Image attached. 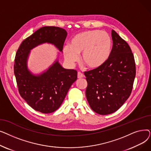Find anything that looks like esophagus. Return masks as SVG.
Wrapping results in <instances>:
<instances>
[{"label":"esophagus","instance_id":"obj_1","mask_svg":"<svg viewBox=\"0 0 151 151\" xmlns=\"http://www.w3.org/2000/svg\"><path fill=\"white\" fill-rule=\"evenodd\" d=\"M84 76V75L82 73H81L80 71H78V79L82 78H83Z\"/></svg>","mask_w":151,"mask_h":151}]
</instances>
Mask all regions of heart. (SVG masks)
I'll return each instance as SVG.
<instances>
[{"label": "heart", "instance_id": "1", "mask_svg": "<svg viewBox=\"0 0 151 151\" xmlns=\"http://www.w3.org/2000/svg\"><path fill=\"white\" fill-rule=\"evenodd\" d=\"M112 40L105 31L91 30L74 35L69 46L63 47V52L65 60L70 65H74L82 53L81 62L91 69L101 67L108 60L112 51Z\"/></svg>", "mask_w": 151, "mask_h": 151}]
</instances>
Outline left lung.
<instances>
[{
    "mask_svg": "<svg viewBox=\"0 0 151 151\" xmlns=\"http://www.w3.org/2000/svg\"><path fill=\"white\" fill-rule=\"evenodd\" d=\"M113 47L108 60L100 68L85 71L88 86L86 96L90 107L101 115L120 108L130 96L136 67L128 43L114 30Z\"/></svg>",
    "mask_w": 151,
    "mask_h": 151,
    "instance_id": "left-lung-1",
    "label": "left lung"
}]
</instances>
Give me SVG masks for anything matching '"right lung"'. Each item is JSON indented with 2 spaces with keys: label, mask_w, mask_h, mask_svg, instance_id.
<instances>
[{
  "label": "right lung",
  "mask_w": 151,
  "mask_h": 151,
  "mask_svg": "<svg viewBox=\"0 0 151 151\" xmlns=\"http://www.w3.org/2000/svg\"><path fill=\"white\" fill-rule=\"evenodd\" d=\"M67 35L62 28L43 27L26 38L16 54L14 73L20 96L30 107L42 113H52L60 107L77 80V71L63 68L56 60L45 72L34 75L27 68L29 54L32 49L45 43L53 44L62 52Z\"/></svg>",
  "instance_id": "right-lung-1"
}]
</instances>
